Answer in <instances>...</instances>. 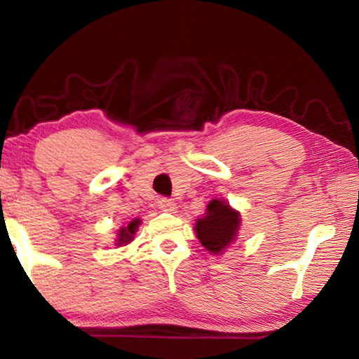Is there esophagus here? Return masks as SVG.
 I'll return each instance as SVG.
<instances>
[{"label":"esophagus","instance_id":"34e87169","mask_svg":"<svg viewBox=\"0 0 359 359\" xmlns=\"http://www.w3.org/2000/svg\"><path fill=\"white\" fill-rule=\"evenodd\" d=\"M158 208H160L163 212H174L175 209V203L172 199H168V198H160L158 199Z\"/></svg>","mask_w":359,"mask_h":359}]
</instances>
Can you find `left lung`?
<instances>
[{
  "label": "left lung",
  "instance_id": "8db88e82",
  "mask_svg": "<svg viewBox=\"0 0 359 359\" xmlns=\"http://www.w3.org/2000/svg\"><path fill=\"white\" fill-rule=\"evenodd\" d=\"M241 222V212L231 208L229 203L212 199L204 217L194 222V233L205 250L218 257L238 239Z\"/></svg>",
  "mask_w": 359,
  "mask_h": 359
}]
</instances>
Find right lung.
<instances>
[{
  "instance_id": "obj_1",
  "label": "right lung",
  "mask_w": 359,
  "mask_h": 359,
  "mask_svg": "<svg viewBox=\"0 0 359 359\" xmlns=\"http://www.w3.org/2000/svg\"><path fill=\"white\" fill-rule=\"evenodd\" d=\"M139 224H141V220H139V218H135V220L130 222L128 226H121L117 231V239H115V245L123 247V245H128L130 242H133V239H135L136 231L139 228Z\"/></svg>"
}]
</instances>
